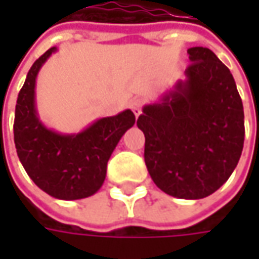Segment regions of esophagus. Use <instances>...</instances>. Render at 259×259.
Wrapping results in <instances>:
<instances>
[{
	"label": "esophagus",
	"mask_w": 259,
	"mask_h": 259,
	"mask_svg": "<svg viewBox=\"0 0 259 259\" xmlns=\"http://www.w3.org/2000/svg\"><path fill=\"white\" fill-rule=\"evenodd\" d=\"M143 105H144V99H143V98H137V99H134V101L131 102V109H133V112L135 114V116H140Z\"/></svg>",
	"instance_id": "1"
}]
</instances>
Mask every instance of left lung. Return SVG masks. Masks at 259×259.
Listing matches in <instances>:
<instances>
[{"label":"left lung","instance_id":"left-lung-1","mask_svg":"<svg viewBox=\"0 0 259 259\" xmlns=\"http://www.w3.org/2000/svg\"><path fill=\"white\" fill-rule=\"evenodd\" d=\"M186 79L137 125L144 133V160L153 182L179 199H203L231 177L244 148V106L231 70L207 47L187 50Z\"/></svg>","mask_w":259,"mask_h":259}]
</instances>
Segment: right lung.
Wrapping results in <instances>:
<instances>
[{
  "instance_id": "add662e5",
  "label": "right lung",
  "mask_w": 259,
  "mask_h": 259,
  "mask_svg": "<svg viewBox=\"0 0 259 259\" xmlns=\"http://www.w3.org/2000/svg\"><path fill=\"white\" fill-rule=\"evenodd\" d=\"M55 52L57 47L49 49L27 73L15 105L14 143L24 170L43 192L56 199L77 200L102 187L108 160L135 124V115L125 109L96 119L77 134H60L47 128L35 109V79Z\"/></svg>"
}]
</instances>
